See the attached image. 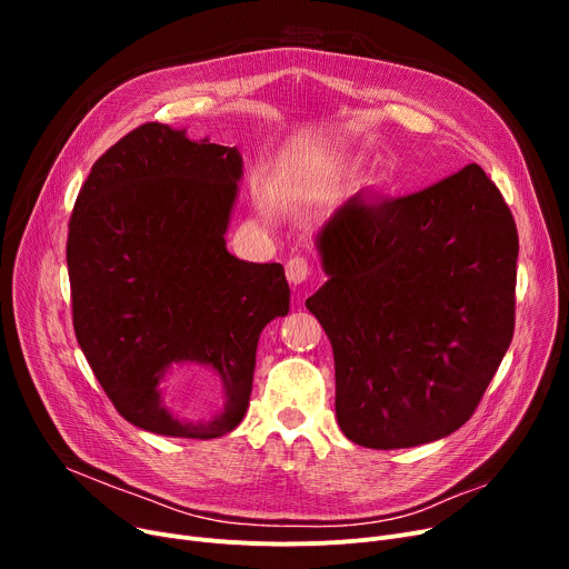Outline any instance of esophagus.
Wrapping results in <instances>:
<instances>
[{"instance_id": "1", "label": "esophagus", "mask_w": 569, "mask_h": 569, "mask_svg": "<svg viewBox=\"0 0 569 569\" xmlns=\"http://www.w3.org/2000/svg\"><path fill=\"white\" fill-rule=\"evenodd\" d=\"M313 274V267L305 256H292L286 262V277L292 286H302Z\"/></svg>"}]
</instances>
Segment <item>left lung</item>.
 Masks as SVG:
<instances>
[{
  "instance_id": "left-lung-1",
  "label": "left lung",
  "mask_w": 569,
  "mask_h": 569,
  "mask_svg": "<svg viewBox=\"0 0 569 569\" xmlns=\"http://www.w3.org/2000/svg\"><path fill=\"white\" fill-rule=\"evenodd\" d=\"M327 283L307 300L335 350L337 420L371 450L463 427L515 335L519 234L470 163L390 200L360 191L318 234Z\"/></svg>"
}]
</instances>
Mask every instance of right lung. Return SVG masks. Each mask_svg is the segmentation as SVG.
Here are the masks:
<instances>
[{"instance_id":"right-lung-1","label":"right lung","mask_w":569,"mask_h":569,"mask_svg":"<svg viewBox=\"0 0 569 569\" xmlns=\"http://www.w3.org/2000/svg\"><path fill=\"white\" fill-rule=\"evenodd\" d=\"M242 177L237 147L189 140L149 122L92 166L69 221L73 330L127 422L172 438H219L249 408L256 348L290 309L279 262L226 249ZM184 363L212 368L227 406L191 426L163 406L160 382Z\"/></svg>"}]
</instances>
